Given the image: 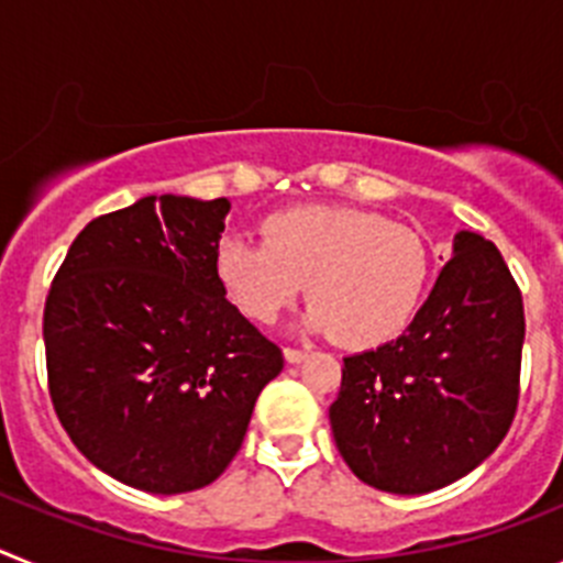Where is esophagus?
<instances>
[{
	"label": "esophagus",
	"instance_id": "esophagus-1",
	"mask_svg": "<svg viewBox=\"0 0 563 563\" xmlns=\"http://www.w3.org/2000/svg\"><path fill=\"white\" fill-rule=\"evenodd\" d=\"M307 355H310V350H298V346H287V350H285V361L287 363H301Z\"/></svg>",
	"mask_w": 563,
	"mask_h": 563
}]
</instances>
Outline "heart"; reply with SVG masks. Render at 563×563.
<instances>
[{
  "instance_id": "1",
  "label": "heart",
  "mask_w": 563,
  "mask_h": 563,
  "mask_svg": "<svg viewBox=\"0 0 563 563\" xmlns=\"http://www.w3.org/2000/svg\"><path fill=\"white\" fill-rule=\"evenodd\" d=\"M262 233L265 242L231 236L217 251L222 290L256 324H273L307 285L310 330L369 346L409 324L429 285L420 233L377 213L290 208L267 217Z\"/></svg>"
}]
</instances>
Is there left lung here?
<instances>
[{
    "instance_id": "left-lung-1",
    "label": "left lung",
    "mask_w": 563,
    "mask_h": 563,
    "mask_svg": "<svg viewBox=\"0 0 563 563\" xmlns=\"http://www.w3.org/2000/svg\"><path fill=\"white\" fill-rule=\"evenodd\" d=\"M521 343L525 305L499 247L460 231L409 330L343 357L330 406L343 462L366 485L400 496L471 474L510 431Z\"/></svg>"
}]
</instances>
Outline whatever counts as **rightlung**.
<instances>
[{
    "instance_id": "add662e5",
    "label": "right lung",
    "mask_w": 563,
    "mask_h": 563,
    "mask_svg": "<svg viewBox=\"0 0 563 563\" xmlns=\"http://www.w3.org/2000/svg\"><path fill=\"white\" fill-rule=\"evenodd\" d=\"M228 211L225 197L163 194L103 213L47 292L53 409L92 465L146 494L211 485L285 369L217 276Z\"/></svg>"
}]
</instances>
